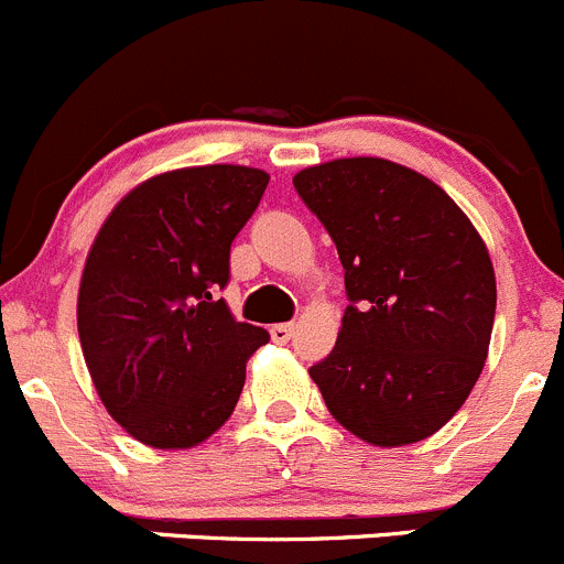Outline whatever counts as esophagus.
I'll list each match as a JSON object with an SVG mask.
<instances>
[{
	"instance_id": "obj_1",
	"label": "esophagus",
	"mask_w": 564,
	"mask_h": 564,
	"mask_svg": "<svg viewBox=\"0 0 564 564\" xmlns=\"http://www.w3.org/2000/svg\"><path fill=\"white\" fill-rule=\"evenodd\" d=\"M293 332H295V323H274V326H271V339L280 345L290 343Z\"/></svg>"
}]
</instances>
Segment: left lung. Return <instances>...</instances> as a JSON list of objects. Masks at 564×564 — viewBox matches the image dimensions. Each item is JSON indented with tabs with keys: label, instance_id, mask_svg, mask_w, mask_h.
<instances>
[{
	"label": "left lung",
	"instance_id": "obj_1",
	"mask_svg": "<svg viewBox=\"0 0 564 564\" xmlns=\"http://www.w3.org/2000/svg\"><path fill=\"white\" fill-rule=\"evenodd\" d=\"M337 243L345 306L337 345L310 367L334 420L376 447L447 425L488 359L496 276L455 199L387 159H337L293 177Z\"/></svg>",
	"mask_w": 564,
	"mask_h": 564
}]
</instances>
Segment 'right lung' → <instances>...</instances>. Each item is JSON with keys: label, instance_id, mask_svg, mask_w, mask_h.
Returning <instances> with one entry per match:
<instances>
[{"label": "right lung", "instance_id": "add662e5", "mask_svg": "<svg viewBox=\"0 0 564 564\" xmlns=\"http://www.w3.org/2000/svg\"><path fill=\"white\" fill-rule=\"evenodd\" d=\"M269 175L208 164L139 183L106 216L79 284V339L100 403L155 449H188L230 420L269 332L216 299Z\"/></svg>", "mask_w": 564, "mask_h": 564}]
</instances>
